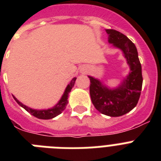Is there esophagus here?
Wrapping results in <instances>:
<instances>
[{
	"label": "esophagus",
	"mask_w": 161,
	"mask_h": 161,
	"mask_svg": "<svg viewBox=\"0 0 161 161\" xmlns=\"http://www.w3.org/2000/svg\"><path fill=\"white\" fill-rule=\"evenodd\" d=\"M81 71H82V72H83V71H84V69H82V70H81Z\"/></svg>",
	"instance_id": "obj_1"
}]
</instances>
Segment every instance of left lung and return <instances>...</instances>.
Here are the masks:
<instances>
[{
  "label": "left lung",
  "instance_id": "8db88e82",
  "mask_svg": "<svg viewBox=\"0 0 161 161\" xmlns=\"http://www.w3.org/2000/svg\"><path fill=\"white\" fill-rule=\"evenodd\" d=\"M108 43L120 49L130 67V73L120 84L111 88L98 78L90 79L89 93L92 103L103 114L119 117L127 114L137 105L142 88V69L137 48L132 42L119 31L106 29Z\"/></svg>",
  "mask_w": 161,
  "mask_h": 161
}]
</instances>
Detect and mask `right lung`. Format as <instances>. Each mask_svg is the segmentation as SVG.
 Masks as SVG:
<instances>
[{
  "instance_id": "add662e5",
  "label": "right lung",
  "mask_w": 161,
  "mask_h": 161,
  "mask_svg": "<svg viewBox=\"0 0 161 161\" xmlns=\"http://www.w3.org/2000/svg\"><path fill=\"white\" fill-rule=\"evenodd\" d=\"M77 79V78H73L71 82L68 84V86L66 87L65 91L64 93L61 97L60 100L58 101V103L56 104L55 106H53V108H47V109H34V108H31L30 107H27L26 105L23 104L22 103H21L20 101L14 97V99L16 101V103H18L19 105L22 107L23 108L27 111L28 113H30L31 115H33L34 117L37 118V119H51L53 118H55L56 116H58L60 114H62L63 110L65 109L66 105L68 104V94L72 90V88L74 86V83H75V81Z\"/></svg>"
}]
</instances>
